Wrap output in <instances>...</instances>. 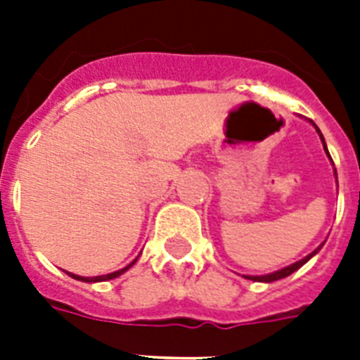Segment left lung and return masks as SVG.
<instances>
[{
  "label": "left lung",
  "instance_id": "left-lung-1",
  "mask_svg": "<svg viewBox=\"0 0 360 360\" xmlns=\"http://www.w3.org/2000/svg\"><path fill=\"white\" fill-rule=\"evenodd\" d=\"M310 123H312L314 127H316V123H314V121H310ZM316 130H318L319 138H321V141H323V149H325V151H327V155H329V149H327V143H325V140H323V134L319 132L318 127H316ZM329 158H330V155H329ZM335 175H336V169H335ZM321 246H323V245H319L318 248H316V250H314L312 254H308L307 257H302V259H299V262L291 263V265H288V267L280 269V271H274V273H271V274H263V276H246V274H243V276H245V278H248V280H254V282H274V280L285 278V276H290L291 273H295L297 269L302 267V265H304V263H307L308 259H310V257L316 256V254H318L319 248H321Z\"/></svg>",
  "mask_w": 360,
  "mask_h": 360
}]
</instances>
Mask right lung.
Segmentation results:
<instances>
[{
	"instance_id": "obj_1",
	"label": "right lung",
	"mask_w": 360,
	"mask_h": 360,
	"mask_svg": "<svg viewBox=\"0 0 360 360\" xmlns=\"http://www.w3.org/2000/svg\"><path fill=\"white\" fill-rule=\"evenodd\" d=\"M136 259H138V257H136ZM136 259H134V262H132V263H129V265H127V267L120 269V271H115V273L101 274V276H78V274L69 273V276H72V278H75V280H80V282H104V280L117 278V276H120V274H123L124 271H129V269L132 267V265H134V263H136Z\"/></svg>"
}]
</instances>
